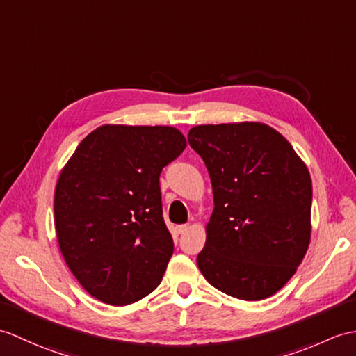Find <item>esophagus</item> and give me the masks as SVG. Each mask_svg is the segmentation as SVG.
<instances>
[{"label":"esophagus","instance_id":"esophagus-1","mask_svg":"<svg viewBox=\"0 0 356 356\" xmlns=\"http://www.w3.org/2000/svg\"><path fill=\"white\" fill-rule=\"evenodd\" d=\"M188 227H189L188 225H180V226L177 227V232H179L180 235H184V234L186 232V230H188Z\"/></svg>","mask_w":356,"mask_h":356}]
</instances>
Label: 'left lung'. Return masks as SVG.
<instances>
[{
	"label": "left lung",
	"instance_id": "8db88e82",
	"mask_svg": "<svg viewBox=\"0 0 356 356\" xmlns=\"http://www.w3.org/2000/svg\"><path fill=\"white\" fill-rule=\"evenodd\" d=\"M188 143L208 168L213 193L198 268L236 299H267L291 279L308 250L307 165L279 131L261 122L197 126Z\"/></svg>",
	"mask_w": 356,
	"mask_h": 356
}]
</instances>
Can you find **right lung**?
Segmentation results:
<instances>
[{"instance_id":"obj_1","label":"right lung","mask_w":356,"mask_h":356,"mask_svg":"<svg viewBox=\"0 0 356 356\" xmlns=\"http://www.w3.org/2000/svg\"><path fill=\"white\" fill-rule=\"evenodd\" d=\"M185 147L175 127L102 126L65 165L54 194L57 241L95 299L124 307L161 284L175 243L159 176Z\"/></svg>"}]
</instances>
